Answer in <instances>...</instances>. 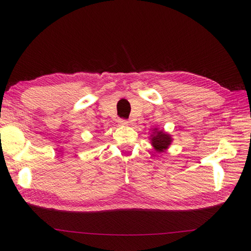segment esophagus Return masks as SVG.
Masks as SVG:
<instances>
[{
    "mask_svg": "<svg viewBox=\"0 0 251 251\" xmlns=\"http://www.w3.org/2000/svg\"><path fill=\"white\" fill-rule=\"evenodd\" d=\"M118 123H120V125H128V121L123 120V118H122V120L118 121Z\"/></svg>",
    "mask_w": 251,
    "mask_h": 251,
    "instance_id": "esophagus-1",
    "label": "esophagus"
}]
</instances>
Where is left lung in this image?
<instances>
[{
    "mask_svg": "<svg viewBox=\"0 0 251 251\" xmlns=\"http://www.w3.org/2000/svg\"><path fill=\"white\" fill-rule=\"evenodd\" d=\"M152 130H154V133L151 135V142L152 147L155 148V151L159 152L166 151L173 142L171 135L165 133L164 130H158V128H154Z\"/></svg>",
    "mask_w": 251,
    "mask_h": 251,
    "instance_id": "8db88e82",
    "label": "left lung"
}]
</instances>
